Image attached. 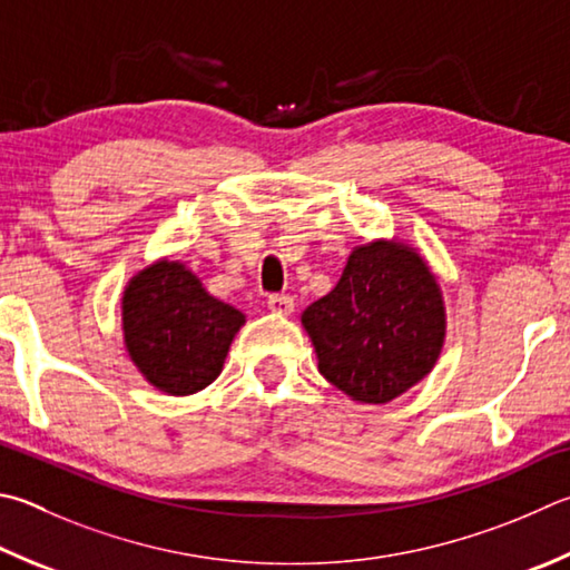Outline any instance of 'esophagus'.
<instances>
[{
    "instance_id": "obj_1",
    "label": "esophagus",
    "mask_w": 570,
    "mask_h": 570,
    "mask_svg": "<svg viewBox=\"0 0 570 570\" xmlns=\"http://www.w3.org/2000/svg\"><path fill=\"white\" fill-rule=\"evenodd\" d=\"M268 312L278 314V316H288L294 312V298L286 296V294H272L268 296Z\"/></svg>"
}]
</instances>
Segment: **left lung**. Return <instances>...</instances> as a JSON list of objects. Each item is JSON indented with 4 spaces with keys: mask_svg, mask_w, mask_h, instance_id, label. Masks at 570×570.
I'll use <instances>...</instances> for the list:
<instances>
[{
    "mask_svg": "<svg viewBox=\"0 0 570 570\" xmlns=\"http://www.w3.org/2000/svg\"><path fill=\"white\" fill-rule=\"evenodd\" d=\"M302 324L328 384L358 403H389L436 366L446 308L419 252L379 239L351 252L338 284Z\"/></svg>",
    "mask_w": 570,
    "mask_h": 570,
    "instance_id": "8db88e82",
    "label": "left lung"
}]
</instances>
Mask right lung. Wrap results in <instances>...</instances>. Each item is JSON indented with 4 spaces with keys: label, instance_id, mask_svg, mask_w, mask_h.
I'll use <instances>...</instances> for the list:
<instances>
[{
    "label": "right lung",
    "instance_id": "obj_1",
    "mask_svg": "<svg viewBox=\"0 0 570 570\" xmlns=\"http://www.w3.org/2000/svg\"><path fill=\"white\" fill-rule=\"evenodd\" d=\"M239 308L214 298L181 262L151 264L121 296V328L129 358L154 389L189 396L222 374Z\"/></svg>",
    "mask_w": 570,
    "mask_h": 570
}]
</instances>
